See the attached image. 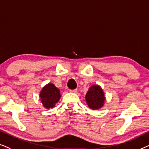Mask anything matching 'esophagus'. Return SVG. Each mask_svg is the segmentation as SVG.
<instances>
[{"instance_id":"1","label":"esophagus","mask_w":149,"mask_h":149,"mask_svg":"<svg viewBox=\"0 0 149 149\" xmlns=\"http://www.w3.org/2000/svg\"><path fill=\"white\" fill-rule=\"evenodd\" d=\"M69 92L75 93L77 92V89H71V90H69Z\"/></svg>"}]
</instances>
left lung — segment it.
<instances>
[{"label": "left lung", "instance_id": "left-lung-1", "mask_svg": "<svg viewBox=\"0 0 149 149\" xmlns=\"http://www.w3.org/2000/svg\"><path fill=\"white\" fill-rule=\"evenodd\" d=\"M85 98L87 105L93 110H97L102 108L105 100L104 92L98 85H93L90 87Z\"/></svg>", "mask_w": 149, "mask_h": 149}]
</instances>
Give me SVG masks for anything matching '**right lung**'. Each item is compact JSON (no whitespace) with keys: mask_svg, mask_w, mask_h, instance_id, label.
<instances>
[{"mask_svg":"<svg viewBox=\"0 0 149 149\" xmlns=\"http://www.w3.org/2000/svg\"><path fill=\"white\" fill-rule=\"evenodd\" d=\"M40 97L43 106L47 109L53 108L61 98L59 89L53 84L45 85L40 93Z\"/></svg>","mask_w":149,"mask_h":149,"instance_id":"right-lung-1","label":"right lung"}]
</instances>
